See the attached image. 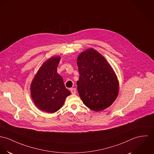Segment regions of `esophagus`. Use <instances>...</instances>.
I'll list each match as a JSON object with an SVG mask.
<instances>
[{"mask_svg":"<svg viewBox=\"0 0 154 154\" xmlns=\"http://www.w3.org/2000/svg\"><path fill=\"white\" fill-rule=\"evenodd\" d=\"M70 91H71L72 94H75L76 93V90L75 88H72L70 89Z\"/></svg>","mask_w":154,"mask_h":154,"instance_id":"1","label":"esophagus"}]
</instances>
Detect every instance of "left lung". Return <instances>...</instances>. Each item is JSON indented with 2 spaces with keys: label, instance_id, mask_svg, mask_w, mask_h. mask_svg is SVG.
<instances>
[{
  "label": "left lung",
  "instance_id": "8db88e82",
  "mask_svg": "<svg viewBox=\"0 0 154 154\" xmlns=\"http://www.w3.org/2000/svg\"><path fill=\"white\" fill-rule=\"evenodd\" d=\"M80 74L77 90L84 104L95 111L110 106L119 94L117 76L105 58L93 48L77 58Z\"/></svg>",
  "mask_w": 154,
  "mask_h": 154
}]
</instances>
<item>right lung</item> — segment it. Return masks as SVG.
Returning <instances> with one entry per match:
<instances>
[{"mask_svg":"<svg viewBox=\"0 0 154 154\" xmlns=\"http://www.w3.org/2000/svg\"><path fill=\"white\" fill-rule=\"evenodd\" d=\"M60 57H53L43 63L31 84V95L39 109L48 113L57 111L70 95L57 72Z\"/></svg>","mask_w":154,"mask_h":154,"instance_id":"1","label":"right lung"}]
</instances>
